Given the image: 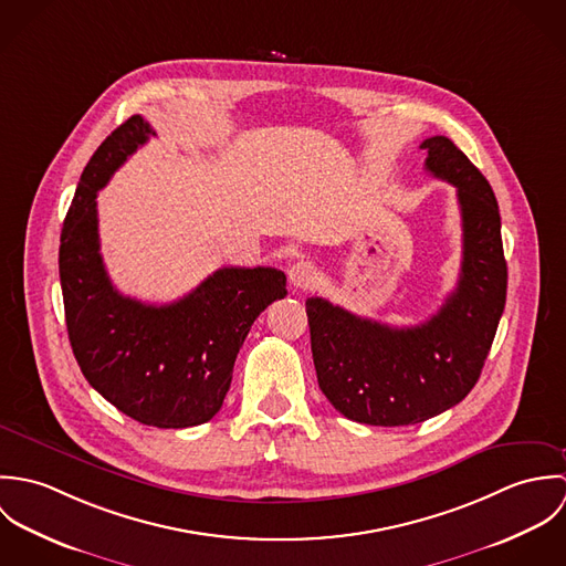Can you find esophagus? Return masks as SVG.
<instances>
[{
  "label": "esophagus",
  "mask_w": 566,
  "mask_h": 566,
  "mask_svg": "<svg viewBox=\"0 0 566 566\" xmlns=\"http://www.w3.org/2000/svg\"><path fill=\"white\" fill-rule=\"evenodd\" d=\"M287 274H290V283L296 290H310L316 281V268L310 261H296Z\"/></svg>",
  "instance_id": "1"
}]
</instances>
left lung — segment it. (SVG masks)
<instances>
[{"label":"left lung","instance_id":"obj_1","mask_svg":"<svg viewBox=\"0 0 566 566\" xmlns=\"http://www.w3.org/2000/svg\"><path fill=\"white\" fill-rule=\"evenodd\" d=\"M424 167L458 189L462 270L427 323L388 326L307 298L318 386L346 418L416 424L460 403L478 384L505 307L507 265L499 205L484 174L447 137H429Z\"/></svg>","mask_w":566,"mask_h":566}]
</instances>
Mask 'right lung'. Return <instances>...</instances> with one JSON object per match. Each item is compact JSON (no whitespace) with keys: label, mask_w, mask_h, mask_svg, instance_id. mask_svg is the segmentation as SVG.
<instances>
[{"label":"right lung","mask_w":566,"mask_h":566,"mask_svg":"<svg viewBox=\"0 0 566 566\" xmlns=\"http://www.w3.org/2000/svg\"><path fill=\"white\" fill-rule=\"evenodd\" d=\"M155 135L133 115L95 150L63 222L59 270L70 342L84 379L119 411L159 429L211 420L256 316L287 294L276 268H220L169 305L119 294L102 263L97 191Z\"/></svg>","instance_id":"obj_1"}]
</instances>
